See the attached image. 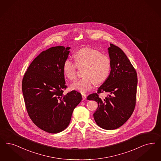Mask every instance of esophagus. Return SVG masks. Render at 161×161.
Here are the masks:
<instances>
[{
  "instance_id": "34e87169",
  "label": "esophagus",
  "mask_w": 161,
  "mask_h": 161,
  "mask_svg": "<svg viewBox=\"0 0 161 161\" xmlns=\"http://www.w3.org/2000/svg\"><path fill=\"white\" fill-rule=\"evenodd\" d=\"M81 95H82V97H83V100H86V95L84 94L83 93H82Z\"/></svg>"
}]
</instances>
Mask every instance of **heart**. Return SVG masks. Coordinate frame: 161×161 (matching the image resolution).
<instances>
[{
	"instance_id": "b5f03b06",
	"label": "heart",
	"mask_w": 161,
	"mask_h": 161,
	"mask_svg": "<svg viewBox=\"0 0 161 161\" xmlns=\"http://www.w3.org/2000/svg\"><path fill=\"white\" fill-rule=\"evenodd\" d=\"M75 62L71 58L64 60L62 70L64 77L69 80H74L77 77V66L83 67V78L78 80L71 85L73 89L81 92L90 90L95 83L104 82L109 76L111 69L110 58L96 49L86 47L75 54Z\"/></svg>"
}]
</instances>
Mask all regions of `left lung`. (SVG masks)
I'll return each instance as SVG.
<instances>
[{
	"label": "left lung",
	"instance_id": "1",
	"mask_svg": "<svg viewBox=\"0 0 161 161\" xmlns=\"http://www.w3.org/2000/svg\"><path fill=\"white\" fill-rule=\"evenodd\" d=\"M108 49L111 62L109 76L97 92L90 94L87 99L98 103L93 114L97 125L113 130L122 126L134 111L138 80L134 67L122 50L113 44ZM103 92L108 95L103 99L100 93Z\"/></svg>",
	"mask_w": 161,
	"mask_h": 161
}]
</instances>
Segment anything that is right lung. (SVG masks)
Listing matches in <instances>:
<instances>
[{"label":"right lung","mask_w":161,"mask_h":161,"mask_svg":"<svg viewBox=\"0 0 161 161\" xmlns=\"http://www.w3.org/2000/svg\"><path fill=\"white\" fill-rule=\"evenodd\" d=\"M69 47H53L41 53L28 67L22 80L27 112L33 123L47 132L56 134L68 127L74 109L82 99L75 90L63 94L62 67Z\"/></svg>","instance_id":"1"}]
</instances>
